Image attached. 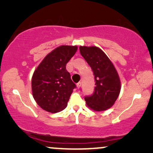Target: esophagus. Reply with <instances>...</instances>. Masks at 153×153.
I'll return each instance as SVG.
<instances>
[{
  "mask_svg": "<svg viewBox=\"0 0 153 153\" xmlns=\"http://www.w3.org/2000/svg\"><path fill=\"white\" fill-rule=\"evenodd\" d=\"M81 85V82H79V83H77V84H76V86H77V88H80Z\"/></svg>",
  "mask_w": 153,
  "mask_h": 153,
  "instance_id": "esophagus-1",
  "label": "esophagus"
}]
</instances>
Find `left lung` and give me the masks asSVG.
Listing matches in <instances>:
<instances>
[{
    "instance_id": "obj_1",
    "label": "left lung",
    "mask_w": 153,
    "mask_h": 153,
    "mask_svg": "<svg viewBox=\"0 0 153 153\" xmlns=\"http://www.w3.org/2000/svg\"><path fill=\"white\" fill-rule=\"evenodd\" d=\"M81 55L91 66L95 76V92L85 97L86 105L95 111H103L114 105L121 89L119 75L105 53L95 46L79 47Z\"/></svg>"
}]
</instances>
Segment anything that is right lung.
Listing matches in <instances>:
<instances>
[{"label":"right lung","mask_w":153,"mask_h":153,"mask_svg":"<svg viewBox=\"0 0 153 153\" xmlns=\"http://www.w3.org/2000/svg\"><path fill=\"white\" fill-rule=\"evenodd\" d=\"M77 46L61 45L48 53L32 76V93L36 103L52 114L68 106L76 85L66 70V65L77 51Z\"/></svg>","instance_id":"add662e5"}]
</instances>
